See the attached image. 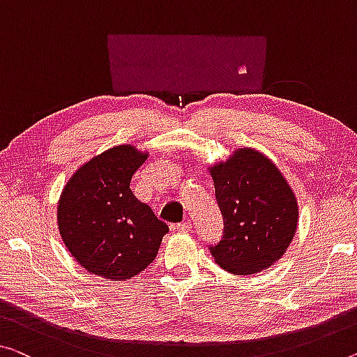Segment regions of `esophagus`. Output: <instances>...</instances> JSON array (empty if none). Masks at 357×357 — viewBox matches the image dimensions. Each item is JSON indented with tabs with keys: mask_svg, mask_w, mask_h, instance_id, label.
Wrapping results in <instances>:
<instances>
[{
	"mask_svg": "<svg viewBox=\"0 0 357 357\" xmlns=\"http://www.w3.org/2000/svg\"><path fill=\"white\" fill-rule=\"evenodd\" d=\"M191 228H193V223L190 220H183L177 225V231H191Z\"/></svg>",
	"mask_w": 357,
	"mask_h": 357,
	"instance_id": "obj_1",
	"label": "esophagus"
}]
</instances>
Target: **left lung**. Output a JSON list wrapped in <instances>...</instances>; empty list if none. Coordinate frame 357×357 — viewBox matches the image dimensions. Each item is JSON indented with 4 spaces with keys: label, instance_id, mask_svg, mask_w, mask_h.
I'll list each match as a JSON object with an SVG mask.
<instances>
[{
    "label": "left lung",
    "instance_id": "8db88e82",
    "mask_svg": "<svg viewBox=\"0 0 357 357\" xmlns=\"http://www.w3.org/2000/svg\"><path fill=\"white\" fill-rule=\"evenodd\" d=\"M223 215L220 243L211 245L225 271L248 276L270 268L292 243L298 204L271 160L254 148H239L209 167Z\"/></svg>",
    "mask_w": 357,
    "mask_h": 357
}]
</instances>
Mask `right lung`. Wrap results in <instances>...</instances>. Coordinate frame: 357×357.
<instances>
[{"instance_id":"1","label":"right lung","mask_w":357,"mask_h":357,"mask_svg":"<svg viewBox=\"0 0 357 357\" xmlns=\"http://www.w3.org/2000/svg\"><path fill=\"white\" fill-rule=\"evenodd\" d=\"M148 153L118 145L83 164L63 186L57 225L87 273L128 281L153 263L169 227L130 190Z\"/></svg>"}]
</instances>
